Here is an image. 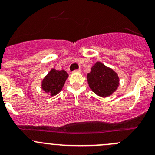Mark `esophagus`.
<instances>
[{"label":"esophagus","mask_w":155,"mask_h":155,"mask_svg":"<svg viewBox=\"0 0 155 155\" xmlns=\"http://www.w3.org/2000/svg\"><path fill=\"white\" fill-rule=\"evenodd\" d=\"M74 72H81V69L80 68H79V69H77V70H74Z\"/></svg>","instance_id":"34e87169"}]
</instances>
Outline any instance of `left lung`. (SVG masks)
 Listing matches in <instances>:
<instances>
[{"instance_id":"1","label":"left lung","mask_w":155,"mask_h":155,"mask_svg":"<svg viewBox=\"0 0 155 155\" xmlns=\"http://www.w3.org/2000/svg\"><path fill=\"white\" fill-rule=\"evenodd\" d=\"M90 88L101 97L112 94L119 85L117 73L101 62H97L87 75Z\"/></svg>"}]
</instances>
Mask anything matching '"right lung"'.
Wrapping results in <instances>:
<instances>
[{"label": "right lung", "instance_id": "right-lung-1", "mask_svg": "<svg viewBox=\"0 0 155 155\" xmlns=\"http://www.w3.org/2000/svg\"><path fill=\"white\" fill-rule=\"evenodd\" d=\"M68 74L65 70H51L42 82V88L51 96L57 94L61 91Z\"/></svg>", "mask_w": 155, "mask_h": 155}]
</instances>
